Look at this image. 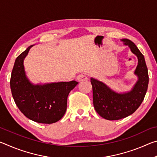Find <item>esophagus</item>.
Wrapping results in <instances>:
<instances>
[{
	"mask_svg": "<svg viewBox=\"0 0 157 157\" xmlns=\"http://www.w3.org/2000/svg\"><path fill=\"white\" fill-rule=\"evenodd\" d=\"M77 79L79 82H83V81H86L88 79V78L86 75H79L78 77H77Z\"/></svg>",
	"mask_w": 157,
	"mask_h": 157,
	"instance_id": "esophagus-1",
	"label": "esophagus"
}]
</instances>
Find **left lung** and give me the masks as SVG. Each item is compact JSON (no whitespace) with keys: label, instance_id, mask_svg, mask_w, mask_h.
<instances>
[{"label":"left lung","instance_id":"obj_1","mask_svg":"<svg viewBox=\"0 0 157 157\" xmlns=\"http://www.w3.org/2000/svg\"><path fill=\"white\" fill-rule=\"evenodd\" d=\"M122 41L138 58L134 71L138 79L131 90L116 92L103 82L91 78L95 109L101 117L109 121L119 120L134 113L143 101L148 86V71L144 56L132 41L127 39Z\"/></svg>","mask_w":157,"mask_h":157}]
</instances>
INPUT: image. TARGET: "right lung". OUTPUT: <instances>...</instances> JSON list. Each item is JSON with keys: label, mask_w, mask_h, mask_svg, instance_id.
Returning <instances> with one entry per match:
<instances>
[{"label": "right lung", "mask_w": 157, "mask_h": 157, "mask_svg": "<svg viewBox=\"0 0 157 157\" xmlns=\"http://www.w3.org/2000/svg\"><path fill=\"white\" fill-rule=\"evenodd\" d=\"M33 46L28 47L15 60L10 79L12 96L28 118L39 123H56L65 114L68 95L78 82L32 83L26 75L23 62Z\"/></svg>", "instance_id": "right-lung-1"}]
</instances>
